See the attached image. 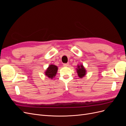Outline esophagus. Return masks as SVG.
Returning a JSON list of instances; mask_svg holds the SVG:
<instances>
[{"label": "esophagus", "mask_w": 126, "mask_h": 126, "mask_svg": "<svg viewBox=\"0 0 126 126\" xmlns=\"http://www.w3.org/2000/svg\"><path fill=\"white\" fill-rule=\"evenodd\" d=\"M63 66H64V67H67V66H69V63H63Z\"/></svg>", "instance_id": "obj_1"}]
</instances>
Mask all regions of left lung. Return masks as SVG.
Returning a JSON list of instances; mask_svg holds the SVG:
<instances>
[{
	"mask_svg": "<svg viewBox=\"0 0 126 126\" xmlns=\"http://www.w3.org/2000/svg\"><path fill=\"white\" fill-rule=\"evenodd\" d=\"M77 72L78 73V75L80 78H82L83 76H85L86 75V70L85 68L83 67V65H78L77 69Z\"/></svg>",
	"mask_w": 126,
	"mask_h": 126,
	"instance_id": "left-lung-1",
	"label": "left lung"
}]
</instances>
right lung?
<instances>
[{
    "mask_svg": "<svg viewBox=\"0 0 126 126\" xmlns=\"http://www.w3.org/2000/svg\"><path fill=\"white\" fill-rule=\"evenodd\" d=\"M58 70V67L54 64H50L47 68L46 71L45 72V74L49 78L52 79L56 76V73Z\"/></svg>",
    "mask_w": 126,
    "mask_h": 126,
    "instance_id": "right-lung-1",
    "label": "right lung"
}]
</instances>
